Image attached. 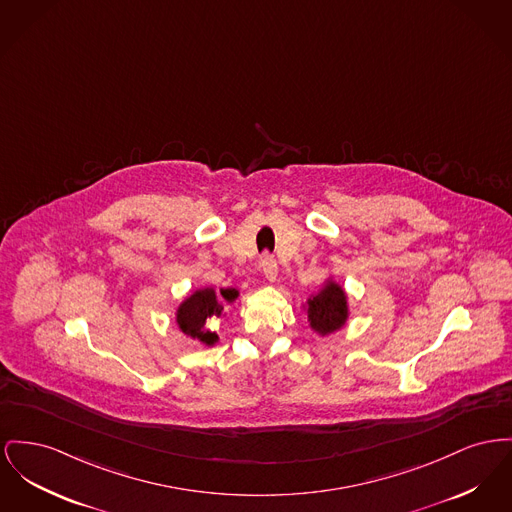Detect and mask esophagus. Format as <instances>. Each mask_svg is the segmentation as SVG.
Wrapping results in <instances>:
<instances>
[{"label": "esophagus", "instance_id": "obj_1", "mask_svg": "<svg viewBox=\"0 0 512 512\" xmlns=\"http://www.w3.org/2000/svg\"><path fill=\"white\" fill-rule=\"evenodd\" d=\"M261 271H263V276H265L269 282H276L278 267H276V261H274L272 257H263V261H261Z\"/></svg>", "mask_w": 512, "mask_h": 512}]
</instances>
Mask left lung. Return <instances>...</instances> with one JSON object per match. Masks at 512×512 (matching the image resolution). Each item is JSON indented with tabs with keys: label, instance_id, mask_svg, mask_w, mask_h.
Listing matches in <instances>:
<instances>
[{
	"label": "left lung",
	"instance_id": "obj_1",
	"mask_svg": "<svg viewBox=\"0 0 512 512\" xmlns=\"http://www.w3.org/2000/svg\"><path fill=\"white\" fill-rule=\"evenodd\" d=\"M301 309L307 313L309 329L319 336H329L346 327L350 319L348 294L340 282L329 276L317 292L309 294Z\"/></svg>",
	"mask_w": 512,
	"mask_h": 512
}]
</instances>
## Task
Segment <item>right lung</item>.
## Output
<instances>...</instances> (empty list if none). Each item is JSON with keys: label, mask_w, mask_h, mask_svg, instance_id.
Instances as JSON below:
<instances>
[{"label": "right lung", "mask_w": 512, "mask_h": 512, "mask_svg": "<svg viewBox=\"0 0 512 512\" xmlns=\"http://www.w3.org/2000/svg\"><path fill=\"white\" fill-rule=\"evenodd\" d=\"M238 298L240 292L234 288H220V292L211 286L199 288L180 301L176 309V327L203 346H214L218 342V334L207 325H211L212 319L226 315Z\"/></svg>", "instance_id": "obj_1"}]
</instances>
